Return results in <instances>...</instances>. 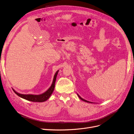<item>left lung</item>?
<instances>
[{"label": "left lung", "mask_w": 134, "mask_h": 134, "mask_svg": "<svg viewBox=\"0 0 134 134\" xmlns=\"http://www.w3.org/2000/svg\"><path fill=\"white\" fill-rule=\"evenodd\" d=\"M77 94V95H78V97H79V98L81 99V100H83V101H84V102H87V103H92V102H89V101H87V100H85V99H83V98H82L80 96V95L78 94Z\"/></svg>", "instance_id": "8db88e82"}]
</instances>
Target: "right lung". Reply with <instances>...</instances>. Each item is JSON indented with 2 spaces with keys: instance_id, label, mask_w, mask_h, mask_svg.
<instances>
[{
  "instance_id": "1",
  "label": "right lung",
  "mask_w": 134,
  "mask_h": 134,
  "mask_svg": "<svg viewBox=\"0 0 134 134\" xmlns=\"http://www.w3.org/2000/svg\"><path fill=\"white\" fill-rule=\"evenodd\" d=\"M58 71H59V70H58L55 72L51 87H49V88L47 91H46L45 92L43 93V94H41L39 95L22 94L17 93V91H15L13 89H12L14 91V92L16 93L18 95V96H19L23 99H25L27 100L34 102H44L46 100H47L48 99L50 98L53 92V91H54V87H55V80H56L57 75H58Z\"/></svg>"
}]
</instances>
